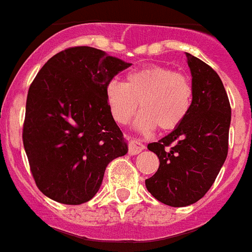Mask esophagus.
Listing matches in <instances>:
<instances>
[{"label": "esophagus", "mask_w": 252, "mask_h": 252, "mask_svg": "<svg viewBox=\"0 0 252 252\" xmlns=\"http://www.w3.org/2000/svg\"><path fill=\"white\" fill-rule=\"evenodd\" d=\"M128 150H129V154L132 155H136V154H139V152L145 150V145H143L139 139L132 138L129 141V146H128Z\"/></svg>", "instance_id": "esophagus-1"}]
</instances>
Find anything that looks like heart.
<instances>
[{
    "mask_svg": "<svg viewBox=\"0 0 252 252\" xmlns=\"http://www.w3.org/2000/svg\"><path fill=\"white\" fill-rule=\"evenodd\" d=\"M192 97V84L185 74L161 65L130 71L126 83L114 79L106 87L110 111L120 124L136 115L141 102L138 128L142 130L177 128L191 110Z\"/></svg>",
    "mask_w": 252,
    "mask_h": 252,
    "instance_id": "b5f03b06",
    "label": "heart"
}]
</instances>
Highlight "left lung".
Here are the masks:
<instances>
[{
	"label": "left lung",
	"mask_w": 252,
	"mask_h": 252,
	"mask_svg": "<svg viewBox=\"0 0 252 252\" xmlns=\"http://www.w3.org/2000/svg\"><path fill=\"white\" fill-rule=\"evenodd\" d=\"M192 74V106L172 133L147 149L160 161L146 179L147 191L162 204L182 208L197 202L210 189L228 154L230 105L217 71L186 54Z\"/></svg>",
	"instance_id": "1"
}]
</instances>
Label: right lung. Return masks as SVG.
<instances>
[{
    "mask_svg": "<svg viewBox=\"0 0 252 252\" xmlns=\"http://www.w3.org/2000/svg\"><path fill=\"white\" fill-rule=\"evenodd\" d=\"M132 64L78 46L50 59L27 97L23 143L39 191L55 201H90L106 166L128 151L106 100V87Z\"/></svg>",
    "mask_w": 252,
    "mask_h": 252,
    "instance_id": "obj_1",
    "label": "right lung"
}]
</instances>
